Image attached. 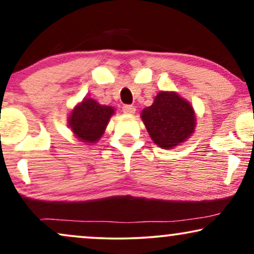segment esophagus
Returning a JSON list of instances; mask_svg holds the SVG:
<instances>
[{
  "label": "esophagus",
  "mask_w": 254,
  "mask_h": 254,
  "mask_svg": "<svg viewBox=\"0 0 254 254\" xmlns=\"http://www.w3.org/2000/svg\"><path fill=\"white\" fill-rule=\"evenodd\" d=\"M135 106H132V105H124L123 106V112L127 113V115H132V113H135Z\"/></svg>",
  "instance_id": "esophagus-1"
}]
</instances>
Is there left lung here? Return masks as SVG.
I'll use <instances>...</instances> for the list:
<instances>
[{"mask_svg":"<svg viewBox=\"0 0 254 254\" xmlns=\"http://www.w3.org/2000/svg\"><path fill=\"white\" fill-rule=\"evenodd\" d=\"M142 119L154 143L164 149L183 143L196 127L193 109L176 93L160 92L153 105L142 111Z\"/></svg>","mask_w":254,"mask_h":254,"instance_id":"left-lung-1","label":"left lung"}]
</instances>
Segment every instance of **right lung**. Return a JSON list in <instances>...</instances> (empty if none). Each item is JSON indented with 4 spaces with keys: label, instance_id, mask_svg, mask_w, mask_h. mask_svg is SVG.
Masks as SVG:
<instances>
[{
    "label": "right lung",
    "instance_id": "obj_1",
    "mask_svg": "<svg viewBox=\"0 0 254 254\" xmlns=\"http://www.w3.org/2000/svg\"><path fill=\"white\" fill-rule=\"evenodd\" d=\"M113 112L112 107L99 105L93 99H84L71 112L69 125L78 138L93 143L104 133Z\"/></svg>",
    "mask_w": 254,
    "mask_h": 254
}]
</instances>
